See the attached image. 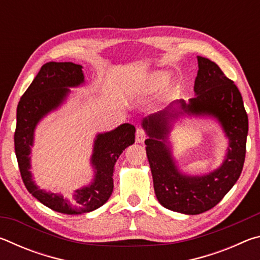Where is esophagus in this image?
Returning <instances> with one entry per match:
<instances>
[{
    "mask_svg": "<svg viewBox=\"0 0 260 260\" xmlns=\"http://www.w3.org/2000/svg\"><path fill=\"white\" fill-rule=\"evenodd\" d=\"M146 138H147L146 132H144L143 129H141V128H138V131H136V135H135L136 142L143 143L144 140H146Z\"/></svg>",
    "mask_w": 260,
    "mask_h": 260,
    "instance_id": "obj_1",
    "label": "esophagus"
}]
</instances>
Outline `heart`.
Segmentation results:
<instances>
[{
	"label": "heart",
	"instance_id": "b5f03b06",
	"mask_svg": "<svg viewBox=\"0 0 260 260\" xmlns=\"http://www.w3.org/2000/svg\"><path fill=\"white\" fill-rule=\"evenodd\" d=\"M170 79V73L166 71H156L152 72L150 76H149L146 81H144V86L148 90H159L161 88L166 86V83L169 82Z\"/></svg>",
	"mask_w": 260,
	"mask_h": 260
}]
</instances>
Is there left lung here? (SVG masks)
Wrapping results in <instances>:
<instances>
[{
	"label": "left lung",
	"instance_id": "8db88e82",
	"mask_svg": "<svg viewBox=\"0 0 260 260\" xmlns=\"http://www.w3.org/2000/svg\"><path fill=\"white\" fill-rule=\"evenodd\" d=\"M199 72L195 98L175 101L166 109L144 118L142 127L149 138L146 150L156 197L164 208L184 214H200L217 205L239 180L245 159L249 122L239 88L214 61L197 56ZM182 114L217 119L229 139L221 167L204 176L179 172L172 157L167 135L172 121Z\"/></svg>",
	"mask_w": 260,
	"mask_h": 260
}]
</instances>
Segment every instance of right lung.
Instances as JSON below:
<instances>
[{
  "mask_svg": "<svg viewBox=\"0 0 260 260\" xmlns=\"http://www.w3.org/2000/svg\"><path fill=\"white\" fill-rule=\"evenodd\" d=\"M83 82L81 65L71 61H49L41 68L17 107L15 151L25 187L43 205L67 214L90 212L110 199L113 191L114 164L121 152L135 142V127L132 124H122L116 129L96 135L90 159L95 173L93 181L68 197L46 191L35 184L29 171V155L37 125L43 117L63 104L70 87H78Z\"/></svg>",
  "mask_w": 260,
  "mask_h": 260,
  "instance_id": "1",
  "label": "right lung"
}]
</instances>
